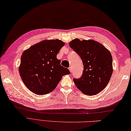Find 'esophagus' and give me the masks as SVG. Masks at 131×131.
<instances>
[{
  "instance_id": "esophagus-1",
  "label": "esophagus",
  "mask_w": 131,
  "mask_h": 131,
  "mask_svg": "<svg viewBox=\"0 0 131 131\" xmlns=\"http://www.w3.org/2000/svg\"><path fill=\"white\" fill-rule=\"evenodd\" d=\"M69 70L70 71V72H72V67H69Z\"/></svg>"
}]
</instances>
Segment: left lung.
<instances>
[{"label":"left lung","mask_w":131,"mask_h":131,"mask_svg":"<svg viewBox=\"0 0 131 131\" xmlns=\"http://www.w3.org/2000/svg\"><path fill=\"white\" fill-rule=\"evenodd\" d=\"M69 44L80 56L84 67L81 77L73 79L76 87L86 95L97 94L106 87L112 74L113 60L110 52L93 40L76 38Z\"/></svg>","instance_id":"1"}]
</instances>
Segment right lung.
I'll use <instances>...</instances> for the list:
<instances>
[{
	"mask_svg": "<svg viewBox=\"0 0 131 131\" xmlns=\"http://www.w3.org/2000/svg\"><path fill=\"white\" fill-rule=\"evenodd\" d=\"M64 44L58 39L44 40L24 51L19 71L31 92L38 95L49 93L56 88L63 75L71 73L57 58Z\"/></svg>",
	"mask_w": 131,
	"mask_h": 131,
	"instance_id": "right-lung-1",
	"label": "right lung"
}]
</instances>
